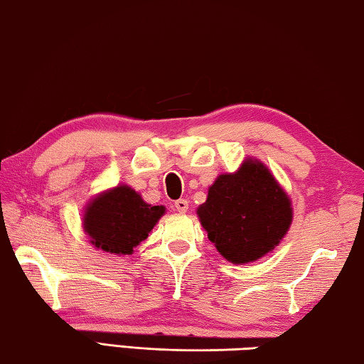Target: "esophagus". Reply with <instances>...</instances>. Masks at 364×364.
Masks as SVG:
<instances>
[{
  "label": "esophagus",
  "instance_id": "obj_1",
  "mask_svg": "<svg viewBox=\"0 0 364 364\" xmlns=\"http://www.w3.org/2000/svg\"><path fill=\"white\" fill-rule=\"evenodd\" d=\"M175 208L180 213H186L189 210V202L186 199H178L175 202Z\"/></svg>",
  "mask_w": 364,
  "mask_h": 364
}]
</instances>
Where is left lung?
<instances>
[{
  "mask_svg": "<svg viewBox=\"0 0 364 364\" xmlns=\"http://www.w3.org/2000/svg\"><path fill=\"white\" fill-rule=\"evenodd\" d=\"M197 217L221 257L247 264L279 245L294 210L291 197L267 165L247 157L234 173L217 176Z\"/></svg>",
  "mask_w": 364,
  "mask_h": 364,
  "instance_id": "left-lung-1",
  "label": "left lung"
}]
</instances>
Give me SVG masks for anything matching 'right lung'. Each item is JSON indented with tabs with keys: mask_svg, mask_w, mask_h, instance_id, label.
Segmentation results:
<instances>
[{
	"mask_svg": "<svg viewBox=\"0 0 364 364\" xmlns=\"http://www.w3.org/2000/svg\"><path fill=\"white\" fill-rule=\"evenodd\" d=\"M164 213V205L147 204L128 184H119L90 199L82 225L93 247L123 257L133 254Z\"/></svg>",
	"mask_w": 364,
	"mask_h": 364,
	"instance_id": "right-lung-1",
	"label": "right lung"
}]
</instances>
